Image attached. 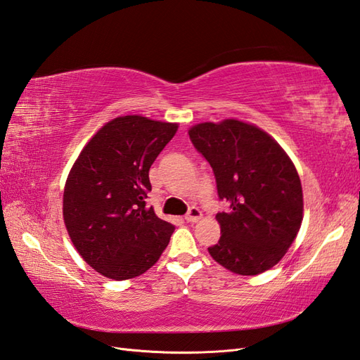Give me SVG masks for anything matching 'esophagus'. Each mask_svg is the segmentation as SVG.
Instances as JSON below:
<instances>
[{
	"label": "esophagus",
	"mask_w": 360,
	"mask_h": 360,
	"mask_svg": "<svg viewBox=\"0 0 360 360\" xmlns=\"http://www.w3.org/2000/svg\"><path fill=\"white\" fill-rule=\"evenodd\" d=\"M202 217V213H200V210L199 208H196V207H191L190 210H188V213L186 214V220L187 222H198V220Z\"/></svg>",
	"instance_id": "obj_1"
}]
</instances>
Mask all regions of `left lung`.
Wrapping results in <instances>:
<instances>
[{
	"label": "left lung",
	"instance_id": "obj_1",
	"mask_svg": "<svg viewBox=\"0 0 360 360\" xmlns=\"http://www.w3.org/2000/svg\"><path fill=\"white\" fill-rule=\"evenodd\" d=\"M188 135L228 204L216 214L222 236L208 248L210 255L238 275L271 269L302 222V188L293 162L269 134L234 118L199 123Z\"/></svg>",
	"mask_w": 360,
	"mask_h": 360
}]
</instances>
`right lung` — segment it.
Here are the masks:
<instances>
[{
  "label": "right lung",
  "instance_id": "right-lung-1",
  "mask_svg": "<svg viewBox=\"0 0 360 360\" xmlns=\"http://www.w3.org/2000/svg\"><path fill=\"white\" fill-rule=\"evenodd\" d=\"M176 131V123L117 117L72 165L63 190V222L82 259L108 278L144 274L170 242L174 226L146 199L150 165Z\"/></svg>",
  "mask_w": 360,
  "mask_h": 360
}]
</instances>
